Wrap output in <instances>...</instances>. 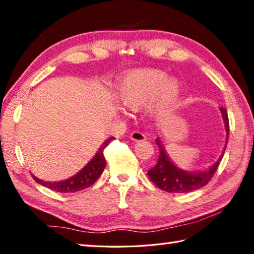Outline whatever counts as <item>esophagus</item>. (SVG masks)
<instances>
[{
    "instance_id": "1",
    "label": "esophagus",
    "mask_w": 254,
    "mask_h": 254,
    "mask_svg": "<svg viewBox=\"0 0 254 254\" xmlns=\"http://www.w3.org/2000/svg\"><path fill=\"white\" fill-rule=\"evenodd\" d=\"M131 140L135 141V142H140V141H145L146 140V135L143 134L140 131H133L130 134Z\"/></svg>"
}]
</instances>
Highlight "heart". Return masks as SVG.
<instances>
[{"instance_id": "obj_1", "label": "heart", "mask_w": 254, "mask_h": 254, "mask_svg": "<svg viewBox=\"0 0 254 254\" xmlns=\"http://www.w3.org/2000/svg\"><path fill=\"white\" fill-rule=\"evenodd\" d=\"M181 83L175 77H168L159 68H136L120 81L117 99L122 107L137 111L148 102L150 111L162 117L177 103L181 94Z\"/></svg>"}]
</instances>
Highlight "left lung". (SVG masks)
Instances as JSON below:
<instances>
[{
    "label": "left lung",
    "instance_id": "left-lung-1",
    "mask_svg": "<svg viewBox=\"0 0 254 254\" xmlns=\"http://www.w3.org/2000/svg\"><path fill=\"white\" fill-rule=\"evenodd\" d=\"M220 111L221 114H222L224 130L225 133H227L224 149L218 161L212 164L209 169L203 170V171L190 172L186 171V170L183 169H180L178 165H175L172 162V160L170 159V156L167 153V151H165L163 143L160 140V137L155 140L160 150L159 161L154 168H152L147 171V174H149L151 181L153 182L156 187L161 189V190L171 193H188L206 186L207 182H209L212 177H213V174L215 173L216 169H218L221 160L223 158L229 139V119L227 110L221 108Z\"/></svg>",
    "mask_w": 254,
    "mask_h": 254
}]
</instances>
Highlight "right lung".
Instances as JSON below:
<instances>
[{
	"label": "right lung",
	"instance_id": "right-lung-1",
	"mask_svg": "<svg viewBox=\"0 0 254 254\" xmlns=\"http://www.w3.org/2000/svg\"><path fill=\"white\" fill-rule=\"evenodd\" d=\"M114 140V137L111 136L109 139L105 140L102 145L100 146V149L96 152L93 158L89 161L84 168L80 170L75 175L68 178L66 180H62V181H55V182H50V181H43L39 178L34 177L32 174V177L35 180L36 182L40 183L41 186L47 187L51 190L57 191V192H62V193H72V192H77L81 190H84V189L91 187L99 177L102 174L103 170L107 165V161H105L103 151L105 147L109 145V143Z\"/></svg>",
	"mask_w": 254,
	"mask_h": 254
}]
</instances>
